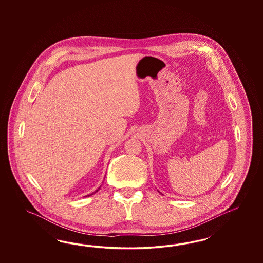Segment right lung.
<instances>
[{
  "label": "right lung",
  "instance_id": "add662e5",
  "mask_svg": "<svg viewBox=\"0 0 263 263\" xmlns=\"http://www.w3.org/2000/svg\"><path fill=\"white\" fill-rule=\"evenodd\" d=\"M99 190V189H98ZM98 190H96V192L98 191ZM90 195H92V194H90ZM90 195H88V196H90Z\"/></svg>",
  "mask_w": 263,
  "mask_h": 263
}]
</instances>
